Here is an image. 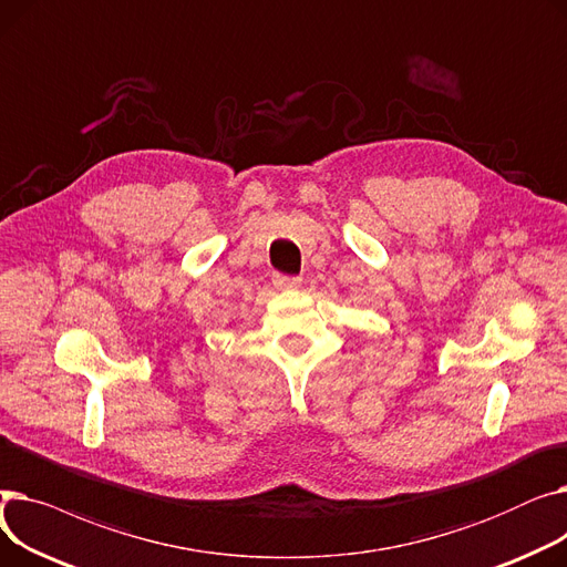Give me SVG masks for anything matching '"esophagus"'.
I'll use <instances>...</instances> for the list:
<instances>
[{
	"instance_id": "esophagus-1",
	"label": "esophagus",
	"mask_w": 567,
	"mask_h": 567,
	"mask_svg": "<svg viewBox=\"0 0 567 567\" xmlns=\"http://www.w3.org/2000/svg\"><path fill=\"white\" fill-rule=\"evenodd\" d=\"M274 285H276L278 289H293V287H301V278L276 274V276H274Z\"/></svg>"
}]
</instances>
